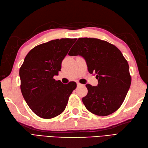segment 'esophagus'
Returning <instances> with one entry per match:
<instances>
[{
  "mask_svg": "<svg viewBox=\"0 0 148 148\" xmlns=\"http://www.w3.org/2000/svg\"><path fill=\"white\" fill-rule=\"evenodd\" d=\"M77 86H80V85H82V84H80V83H79V82H77Z\"/></svg>",
  "mask_w": 148,
  "mask_h": 148,
  "instance_id": "1",
  "label": "esophagus"
}]
</instances>
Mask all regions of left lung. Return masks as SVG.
<instances>
[{
	"mask_svg": "<svg viewBox=\"0 0 148 148\" xmlns=\"http://www.w3.org/2000/svg\"><path fill=\"white\" fill-rule=\"evenodd\" d=\"M85 60L90 73L96 74L97 86L86 84L88 93L82 99L86 109L97 116L114 113L123 103L131 86L129 66L116 46L96 38H80L68 53Z\"/></svg>",
	"mask_w": 148,
	"mask_h": 148,
	"instance_id": "obj_1",
	"label": "left lung"
}]
</instances>
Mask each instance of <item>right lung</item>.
Here are the masks:
<instances>
[{"label":"right lung","instance_id":"add662e5","mask_svg":"<svg viewBox=\"0 0 148 148\" xmlns=\"http://www.w3.org/2000/svg\"><path fill=\"white\" fill-rule=\"evenodd\" d=\"M77 39H55L38 45L27 53L19 70L21 90L31 110L43 119H51L64 110L75 82L55 80L62 62Z\"/></svg>","mask_w":148,"mask_h":148}]
</instances>
